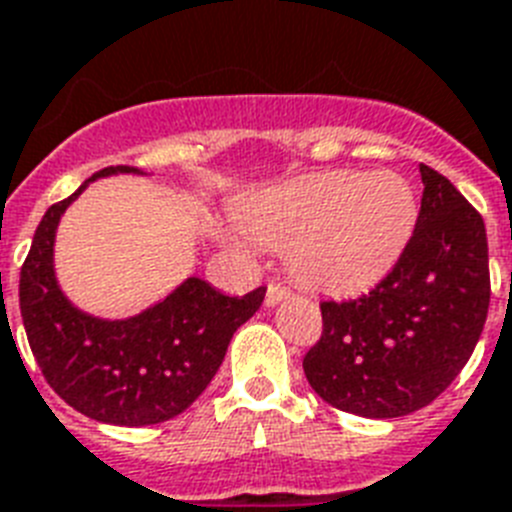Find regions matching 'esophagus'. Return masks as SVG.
I'll return each instance as SVG.
<instances>
[{"label":"esophagus","instance_id":"obj_1","mask_svg":"<svg viewBox=\"0 0 512 512\" xmlns=\"http://www.w3.org/2000/svg\"><path fill=\"white\" fill-rule=\"evenodd\" d=\"M289 294H292V292H289L286 286L276 284V281H270V284H268V292H265V305H268V307L281 305L284 299H289Z\"/></svg>","mask_w":512,"mask_h":512}]
</instances>
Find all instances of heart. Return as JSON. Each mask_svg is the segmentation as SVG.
<instances>
[{
  "label": "heart",
  "instance_id": "heart-1",
  "mask_svg": "<svg viewBox=\"0 0 512 512\" xmlns=\"http://www.w3.org/2000/svg\"><path fill=\"white\" fill-rule=\"evenodd\" d=\"M236 215L252 242L284 249L286 268L302 286L355 294L402 257L418 223V199L397 173L328 170L257 191Z\"/></svg>",
  "mask_w": 512,
  "mask_h": 512
}]
</instances>
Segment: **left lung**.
I'll return each mask as SVG.
<instances>
[{
	"label": "left lung",
	"mask_w": 512,
	"mask_h": 512,
	"mask_svg": "<svg viewBox=\"0 0 512 512\" xmlns=\"http://www.w3.org/2000/svg\"><path fill=\"white\" fill-rule=\"evenodd\" d=\"M421 181L418 223L389 276L363 297L321 302L323 334L302 368L315 394L344 413L421 410L463 371L484 331V218L429 165Z\"/></svg>",
	"instance_id": "left-lung-1"
}]
</instances>
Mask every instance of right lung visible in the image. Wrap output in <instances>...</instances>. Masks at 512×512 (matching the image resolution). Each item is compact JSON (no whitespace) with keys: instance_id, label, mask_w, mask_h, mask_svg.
Returning <instances> with one entry per match:
<instances>
[{"instance_id":"right-lung-1","label":"right lung","mask_w":512,"mask_h":512,"mask_svg":"<svg viewBox=\"0 0 512 512\" xmlns=\"http://www.w3.org/2000/svg\"><path fill=\"white\" fill-rule=\"evenodd\" d=\"M144 170L115 165L52 205L20 268V315L47 384L78 413L112 426H152L184 413L218 373L236 328L260 310L265 286L226 297L191 276L157 305L131 318L78 310L54 273V236L62 213L97 178Z\"/></svg>"}]
</instances>
